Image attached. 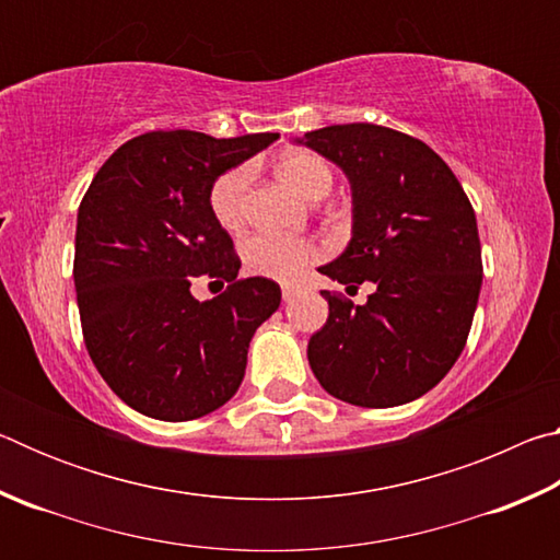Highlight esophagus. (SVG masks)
I'll list each match as a JSON object with an SVG mask.
<instances>
[{
	"mask_svg": "<svg viewBox=\"0 0 560 560\" xmlns=\"http://www.w3.org/2000/svg\"><path fill=\"white\" fill-rule=\"evenodd\" d=\"M296 293H299V289H296V287H283V289H281V296H283V301H291L293 296H296Z\"/></svg>",
	"mask_w": 560,
	"mask_h": 560,
	"instance_id": "obj_1",
	"label": "esophagus"
}]
</instances>
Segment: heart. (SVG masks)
<instances>
[{
    "label": "heart",
    "mask_w": 560,
    "mask_h": 560,
    "mask_svg": "<svg viewBox=\"0 0 560 560\" xmlns=\"http://www.w3.org/2000/svg\"><path fill=\"white\" fill-rule=\"evenodd\" d=\"M279 173L306 200H320L334 187V173L316 153L289 150L279 158ZM254 167L249 163L234 165L214 179L210 189V210L226 232H240L246 222L249 187ZM244 267L252 273L273 281H296L303 269L318 257V246L299 236L254 234L242 244Z\"/></svg>",
    "instance_id": "b5f03b06"
}]
</instances>
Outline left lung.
Returning a JSON list of instances; mask_svg holds the SVG:
<instances>
[{"instance_id":"obj_1","label":"left lung","mask_w":560,"mask_h":560,"mask_svg":"<svg viewBox=\"0 0 560 560\" xmlns=\"http://www.w3.org/2000/svg\"><path fill=\"white\" fill-rule=\"evenodd\" d=\"M306 143L353 189V240L318 271L348 291L373 283L368 303L320 291L326 326L308 340L324 390L360 407H395L432 390L467 343L481 289L477 217L459 179L407 132L346 122Z\"/></svg>"}]
</instances>
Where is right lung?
Wrapping results in <instances>:
<instances>
[{"instance_id":"1","label":"right lung","mask_w":560,"mask_h":560,"mask_svg":"<svg viewBox=\"0 0 560 560\" xmlns=\"http://www.w3.org/2000/svg\"><path fill=\"white\" fill-rule=\"evenodd\" d=\"M277 138L150 130L122 143L83 195L73 257L83 343L140 415L195 420L240 390L249 340L279 308L281 289L236 279L242 261L210 210V189ZM200 276L228 289L200 304L188 293Z\"/></svg>"}]
</instances>
